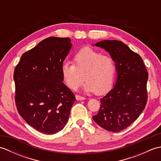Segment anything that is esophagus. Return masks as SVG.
<instances>
[{
	"instance_id": "1",
	"label": "esophagus",
	"mask_w": 161,
	"mask_h": 161,
	"mask_svg": "<svg viewBox=\"0 0 161 161\" xmlns=\"http://www.w3.org/2000/svg\"><path fill=\"white\" fill-rule=\"evenodd\" d=\"M75 97H76V100H85V97H82V96H80V95H75Z\"/></svg>"
}]
</instances>
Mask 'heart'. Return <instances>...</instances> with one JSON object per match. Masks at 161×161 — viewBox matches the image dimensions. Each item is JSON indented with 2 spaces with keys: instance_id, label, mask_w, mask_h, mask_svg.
I'll return each mask as SVG.
<instances>
[{
  "instance_id": "b5f03b06",
  "label": "heart",
  "mask_w": 161,
  "mask_h": 161,
  "mask_svg": "<svg viewBox=\"0 0 161 161\" xmlns=\"http://www.w3.org/2000/svg\"><path fill=\"white\" fill-rule=\"evenodd\" d=\"M74 61L75 66L66 61L61 69L65 82L71 89H77L84 78L86 82L84 90L87 93L103 95L111 89L116 70L115 62L111 57L102 55L91 47H84L75 54Z\"/></svg>"
}]
</instances>
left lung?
<instances>
[{"label":"left lung","mask_w":161,"mask_h":161,"mask_svg":"<svg viewBox=\"0 0 161 161\" xmlns=\"http://www.w3.org/2000/svg\"><path fill=\"white\" fill-rule=\"evenodd\" d=\"M95 46L114 59L117 79L114 88L101 98L95 123L109 131L119 132L137 119L147 101L148 73L143 60L128 46L117 40L101 41Z\"/></svg>","instance_id":"1"}]
</instances>
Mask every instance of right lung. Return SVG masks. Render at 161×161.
<instances>
[{"mask_svg": "<svg viewBox=\"0 0 161 161\" xmlns=\"http://www.w3.org/2000/svg\"><path fill=\"white\" fill-rule=\"evenodd\" d=\"M70 38L51 36L20 57L14 73L19 114L37 131L53 134L67 124L75 97L62 81Z\"/></svg>", "mask_w": 161, "mask_h": 161, "instance_id": "add662e5", "label": "right lung"}]
</instances>
